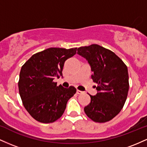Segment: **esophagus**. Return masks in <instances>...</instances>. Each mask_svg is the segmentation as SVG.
<instances>
[{
	"label": "esophagus",
	"mask_w": 147,
	"mask_h": 147,
	"mask_svg": "<svg viewBox=\"0 0 147 147\" xmlns=\"http://www.w3.org/2000/svg\"><path fill=\"white\" fill-rule=\"evenodd\" d=\"M77 93L79 94V95H81V94H83L84 92H83V91H82V90H77Z\"/></svg>",
	"instance_id": "1"
}]
</instances>
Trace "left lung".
<instances>
[{
    "instance_id": "left-lung-1",
    "label": "left lung",
    "mask_w": 147,
    "mask_h": 147,
    "mask_svg": "<svg viewBox=\"0 0 147 147\" xmlns=\"http://www.w3.org/2000/svg\"><path fill=\"white\" fill-rule=\"evenodd\" d=\"M77 54L91 67L92 81L97 84V95H90V102L84 107L86 115L98 123L109 122L120 112L129 89L128 68L113 52L97 44L80 47Z\"/></svg>"
}]
</instances>
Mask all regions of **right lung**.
Here are the masks:
<instances>
[{
  "instance_id": "1",
  "label": "right lung",
  "mask_w": 147,
  "mask_h": 147,
  "mask_svg": "<svg viewBox=\"0 0 147 147\" xmlns=\"http://www.w3.org/2000/svg\"><path fill=\"white\" fill-rule=\"evenodd\" d=\"M77 48H50L37 52L23 64L18 90L23 106L30 115L42 123H52L61 117L76 88L57 86L53 80L62 76L63 65L73 57Z\"/></svg>"
}]
</instances>
